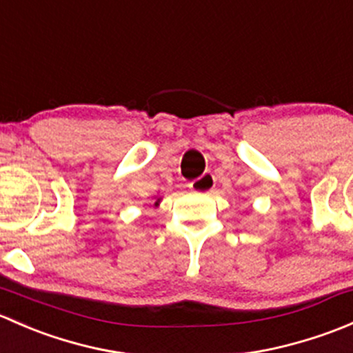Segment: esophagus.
<instances>
[{
  "instance_id": "esophagus-1",
  "label": "esophagus",
  "mask_w": 353,
  "mask_h": 353,
  "mask_svg": "<svg viewBox=\"0 0 353 353\" xmlns=\"http://www.w3.org/2000/svg\"><path fill=\"white\" fill-rule=\"evenodd\" d=\"M190 188L194 193H210L215 188V176L210 172H205L201 177L191 181Z\"/></svg>"
}]
</instances>
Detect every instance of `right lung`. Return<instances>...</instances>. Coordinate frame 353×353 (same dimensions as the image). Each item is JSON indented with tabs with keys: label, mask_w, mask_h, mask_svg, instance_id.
I'll use <instances>...</instances> for the list:
<instances>
[{
	"label": "right lung",
	"mask_w": 353,
	"mask_h": 353,
	"mask_svg": "<svg viewBox=\"0 0 353 353\" xmlns=\"http://www.w3.org/2000/svg\"><path fill=\"white\" fill-rule=\"evenodd\" d=\"M160 201H162V198L155 196V203H154V205H155V206H159V205H160Z\"/></svg>",
	"instance_id": "right-lung-1"
}]
</instances>
